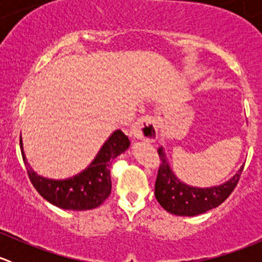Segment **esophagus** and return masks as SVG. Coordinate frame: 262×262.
<instances>
[{"instance_id": "obj_1", "label": "esophagus", "mask_w": 262, "mask_h": 262, "mask_svg": "<svg viewBox=\"0 0 262 262\" xmlns=\"http://www.w3.org/2000/svg\"><path fill=\"white\" fill-rule=\"evenodd\" d=\"M132 133H133L134 138L141 139V141L147 142H155L158 137L157 130V121L153 116L146 115L143 118L138 119L134 123L133 128H132Z\"/></svg>"}]
</instances>
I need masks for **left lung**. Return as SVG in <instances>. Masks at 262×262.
Wrapping results in <instances>:
<instances>
[{"label": "left lung", "instance_id": "1", "mask_svg": "<svg viewBox=\"0 0 262 262\" xmlns=\"http://www.w3.org/2000/svg\"><path fill=\"white\" fill-rule=\"evenodd\" d=\"M158 155L161 163L155 185L156 199L163 209L175 215L194 216L221 205L237 186L244 170V166H241L233 178L218 186H189L172 172L162 147L158 148Z\"/></svg>", "mask_w": 262, "mask_h": 262}]
</instances>
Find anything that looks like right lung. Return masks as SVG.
<instances>
[{
    "instance_id": "1",
    "label": "right lung",
    "mask_w": 262,
    "mask_h": 262,
    "mask_svg": "<svg viewBox=\"0 0 262 262\" xmlns=\"http://www.w3.org/2000/svg\"><path fill=\"white\" fill-rule=\"evenodd\" d=\"M130 141L121 130H115L100 148L89 167L72 178L53 180L38 175L28 163L24 153L23 139L20 148L28 175L36 191L50 204L66 210H89L100 207L112 192L110 165L112 161L129 148Z\"/></svg>"
}]
</instances>
